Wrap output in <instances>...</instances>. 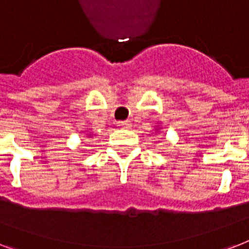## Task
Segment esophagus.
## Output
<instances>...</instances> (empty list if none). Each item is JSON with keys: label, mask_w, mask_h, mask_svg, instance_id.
Here are the masks:
<instances>
[{"label": "esophagus", "mask_w": 249, "mask_h": 249, "mask_svg": "<svg viewBox=\"0 0 249 249\" xmlns=\"http://www.w3.org/2000/svg\"><path fill=\"white\" fill-rule=\"evenodd\" d=\"M117 125H119V126H120V128H123V129H130V128H132V123H130L129 120L119 121V123H117Z\"/></svg>", "instance_id": "esophagus-1"}]
</instances>
